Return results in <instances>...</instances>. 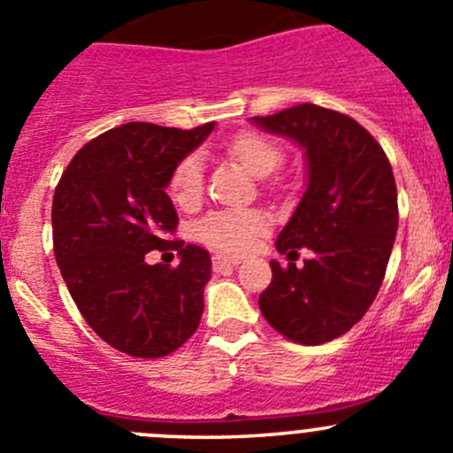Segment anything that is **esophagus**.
Segmentation results:
<instances>
[{
	"instance_id": "34e87169",
	"label": "esophagus",
	"mask_w": 453,
	"mask_h": 453,
	"mask_svg": "<svg viewBox=\"0 0 453 453\" xmlns=\"http://www.w3.org/2000/svg\"><path fill=\"white\" fill-rule=\"evenodd\" d=\"M240 260L234 256H213V269L215 271H224V269H234L238 266Z\"/></svg>"
}]
</instances>
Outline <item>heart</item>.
<instances>
[{"label":"heart","mask_w":453,"mask_h":453,"mask_svg":"<svg viewBox=\"0 0 453 453\" xmlns=\"http://www.w3.org/2000/svg\"><path fill=\"white\" fill-rule=\"evenodd\" d=\"M231 153L251 171L257 178L273 173L278 169L282 150L266 137L247 133L240 135L231 144ZM204 187V159L202 155L193 153L180 162L171 180V193L180 204H191L197 200ZM266 226L265 215L256 211H215L209 218L202 219L197 234L206 244L222 251H244L251 247L253 238Z\"/></svg>","instance_id":"heart-1"}]
</instances>
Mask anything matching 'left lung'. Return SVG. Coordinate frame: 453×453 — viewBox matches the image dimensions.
Instances as JSON below:
<instances>
[{"mask_svg": "<svg viewBox=\"0 0 453 453\" xmlns=\"http://www.w3.org/2000/svg\"><path fill=\"white\" fill-rule=\"evenodd\" d=\"M251 122L303 149L307 188L275 247L288 260L296 248L314 253L300 270L271 260L273 278L257 304L288 340L329 342L367 313L385 278L398 231L394 171L380 144L349 115L300 104Z\"/></svg>", "mask_w": 453, "mask_h": 453, "instance_id": "1", "label": "left lung"}]
</instances>
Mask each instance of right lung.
Wrapping results in <instances>:
<instances>
[{
	"mask_svg": "<svg viewBox=\"0 0 453 453\" xmlns=\"http://www.w3.org/2000/svg\"><path fill=\"white\" fill-rule=\"evenodd\" d=\"M213 128L122 124L81 146L55 188V260L71 298L95 334L135 358H162L200 325L211 256L165 240L178 224L166 188ZM153 248H175L180 265H149Z\"/></svg>",
	"mask_w": 453,
	"mask_h": 453,
	"instance_id": "obj_1",
	"label": "right lung"
}]
</instances>
